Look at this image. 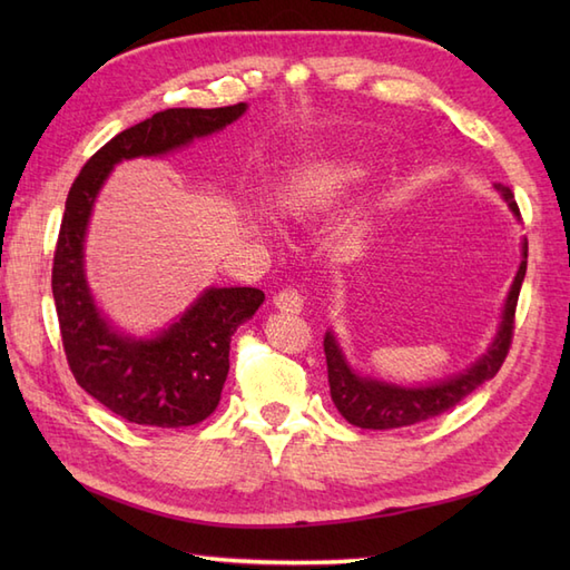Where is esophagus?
<instances>
[{"mask_svg":"<svg viewBox=\"0 0 570 570\" xmlns=\"http://www.w3.org/2000/svg\"><path fill=\"white\" fill-rule=\"evenodd\" d=\"M274 306L286 313H301V308H304V296H301L298 288H282L274 296Z\"/></svg>","mask_w":570,"mask_h":570,"instance_id":"34e87169","label":"esophagus"}]
</instances>
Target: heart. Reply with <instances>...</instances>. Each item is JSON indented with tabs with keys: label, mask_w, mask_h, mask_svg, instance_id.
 <instances>
[{
	"label": "heart",
	"mask_w": 570,
	"mask_h": 570,
	"mask_svg": "<svg viewBox=\"0 0 570 570\" xmlns=\"http://www.w3.org/2000/svg\"><path fill=\"white\" fill-rule=\"evenodd\" d=\"M362 178H365V168L360 164H325L306 178H301L292 188H286L278 196V210L288 217H308L328 208Z\"/></svg>",
	"instance_id": "1"
}]
</instances>
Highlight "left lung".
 <instances>
[{
    "label": "left lung",
    "instance_id": "1",
    "mask_svg": "<svg viewBox=\"0 0 570 570\" xmlns=\"http://www.w3.org/2000/svg\"><path fill=\"white\" fill-rule=\"evenodd\" d=\"M504 203L510 205L514 217H519V208L514 203V193L507 186H494ZM527 239L522 242V264H519L514 282L507 294L500 328L494 333L485 355H480L472 365L463 372L451 374V377L431 382V384H416L404 386L394 382H384L377 377H365V374L355 372L345 360V353L333 331L325 333L323 347H325V362H328V384L333 404L341 411L343 419L360 429H402L414 426L433 416H441L443 411L453 409L463 402L468 394L478 390L480 384L492 380L500 372L502 362L510 353L512 333H514V311L519 301V288H522L524 274H527Z\"/></svg>",
    "mask_w": 570,
    "mask_h": 570
}]
</instances>
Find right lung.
<instances>
[{"instance_id": "1", "label": "right lung", "mask_w": 570, "mask_h": 570, "mask_svg": "<svg viewBox=\"0 0 570 570\" xmlns=\"http://www.w3.org/2000/svg\"><path fill=\"white\" fill-rule=\"evenodd\" d=\"M245 112L247 102L156 112L107 141L70 186L51 276L60 337L76 382L129 423L184 429L208 419L229 372V341L257 313L264 294L252 286H210L156 335L122 333L102 316L85 278V235L95 198L117 164L178 151Z\"/></svg>"}]
</instances>
